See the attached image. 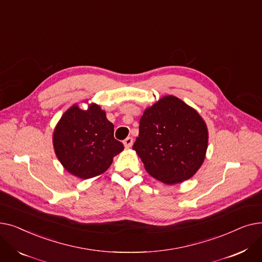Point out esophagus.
Instances as JSON below:
<instances>
[{"label":"esophagus","instance_id":"34e87169","mask_svg":"<svg viewBox=\"0 0 262 262\" xmlns=\"http://www.w3.org/2000/svg\"><path fill=\"white\" fill-rule=\"evenodd\" d=\"M123 143H124V146H125L126 148H129V147H132V145L134 143V139L132 138V137H127V138L123 141Z\"/></svg>","mask_w":262,"mask_h":262}]
</instances>
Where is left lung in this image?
<instances>
[{"mask_svg":"<svg viewBox=\"0 0 262 262\" xmlns=\"http://www.w3.org/2000/svg\"><path fill=\"white\" fill-rule=\"evenodd\" d=\"M208 145L207 126L193 108L168 95L145 109L133 148L148 174L174 185L202 166Z\"/></svg>","mask_w":262,"mask_h":262,"instance_id":"8db88e82","label":"left lung"}]
</instances>
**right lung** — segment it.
Masks as SVG:
<instances>
[{
    "label": "right lung",
    "mask_w": 262,
    "mask_h": 262,
    "mask_svg": "<svg viewBox=\"0 0 262 262\" xmlns=\"http://www.w3.org/2000/svg\"><path fill=\"white\" fill-rule=\"evenodd\" d=\"M53 144L64 169L82 180L104 173L124 148L115 139L114 124L95 104L88 110L69 108L54 130Z\"/></svg>",
    "instance_id": "right-lung-1"
}]
</instances>
